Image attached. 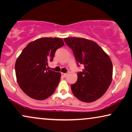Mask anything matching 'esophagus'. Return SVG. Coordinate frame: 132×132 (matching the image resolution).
Wrapping results in <instances>:
<instances>
[{"mask_svg": "<svg viewBox=\"0 0 132 132\" xmlns=\"http://www.w3.org/2000/svg\"><path fill=\"white\" fill-rule=\"evenodd\" d=\"M61 75H62V76H63V77H66V76H67V73H63V72H61Z\"/></svg>", "mask_w": 132, "mask_h": 132, "instance_id": "34e87169", "label": "esophagus"}]
</instances>
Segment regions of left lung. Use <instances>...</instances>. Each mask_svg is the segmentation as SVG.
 Here are the masks:
<instances>
[{
    "instance_id": "1",
    "label": "left lung",
    "mask_w": 132,
    "mask_h": 132,
    "mask_svg": "<svg viewBox=\"0 0 132 132\" xmlns=\"http://www.w3.org/2000/svg\"><path fill=\"white\" fill-rule=\"evenodd\" d=\"M72 50L77 64L84 68L71 84L72 92L80 101L90 103L101 97L112 80L113 66L109 55L92 40L78 37L64 38Z\"/></svg>"
}]
</instances>
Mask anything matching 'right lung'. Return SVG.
Wrapping results in <instances>:
<instances>
[{"label":"right lung","instance_id":"1","mask_svg":"<svg viewBox=\"0 0 132 132\" xmlns=\"http://www.w3.org/2000/svg\"><path fill=\"white\" fill-rule=\"evenodd\" d=\"M64 45L62 38L43 37L29 43L23 50L15 64L17 81L29 97L48 98L55 92L61 73L47 69L55 51Z\"/></svg>","mask_w":132,"mask_h":132}]
</instances>
